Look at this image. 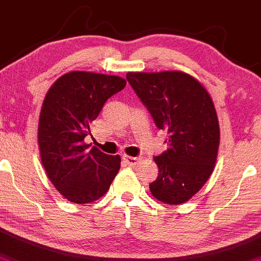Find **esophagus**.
<instances>
[{"label":"esophagus","mask_w":261,"mask_h":261,"mask_svg":"<svg viewBox=\"0 0 261 261\" xmlns=\"http://www.w3.org/2000/svg\"><path fill=\"white\" fill-rule=\"evenodd\" d=\"M122 160H123V163H125V164H127V165H130V166H134V165H136V164L139 163V160H140V159H139V158H134V156H127V155H123V156H122Z\"/></svg>","instance_id":"esophagus-1"}]
</instances>
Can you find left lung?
I'll list each match as a JSON object with an SVG mask.
<instances>
[{"label":"left lung","mask_w":261,"mask_h":261,"mask_svg":"<svg viewBox=\"0 0 261 261\" xmlns=\"http://www.w3.org/2000/svg\"><path fill=\"white\" fill-rule=\"evenodd\" d=\"M126 80L169 135V149L153 158L159 175L150 191L161 202L184 204L204 186L216 163L220 128L213 100L181 71L127 72Z\"/></svg>","instance_id":"left-lung-1"}]
</instances>
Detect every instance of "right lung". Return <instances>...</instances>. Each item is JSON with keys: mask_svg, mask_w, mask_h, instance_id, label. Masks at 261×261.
Masks as SVG:
<instances>
[{"mask_svg": "<svg viewBox=\"0 0 261 261\" xmlns=\"http://www.w3.org/2000/svg\"><path fill=\"white\" fill-rule=\"evenodd\" d=\"M119 76L72 71L50 87L38 120L42 165L55 188L75 204L105 195L120 170L119 155L90 149L85 138L106 101L125 87Z\"/></svg>", "mask_w": 261, "mask_h": 261, "instance_id": "right-lung-1", "label": "right lung"}]
</instances>
